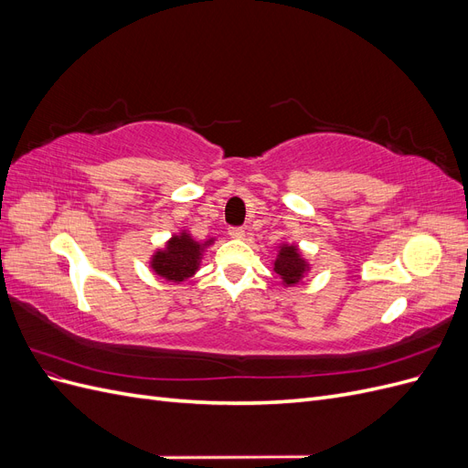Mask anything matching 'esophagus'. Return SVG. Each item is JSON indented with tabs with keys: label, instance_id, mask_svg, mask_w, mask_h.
Wrapping results in <instances>:
<instances>
[{
	"label": "esophagus",
	"instance_id": "34e87169",
	"mask_svg": "<svg viewBox=\"0 0 468 468\" xmlns=\"http://www.w3.org/2000/svg\"><path fill=\"white\" fill-rule=\"evenodd\" d=\"M229 234H230V238H236V239H242V238L246 236V230H244V229H239V226H232V229L229 230Z\"/></svg>",
	"mask_w": 468,
	"mask_h": 468
}]
</instances>
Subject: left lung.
<instances>
[{"instance_id": "8db88e82", "label": "left lung", "mask_w": 468, "mask_h": 468, "mask_svg": "<svg viewBox=\"0 0 468 468\" xmlns=\"http://www.w3.org/2000/svg\"><path fill=\"white\" fill-rule=\"evenodd\" d=\"M275 271L285 285H294V282H299V279L306 271V261L301 258L296 246L281 248L279 258L275 260Z\"/></svg>"}]
</instances>
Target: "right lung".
<instances>
[{"label":"right lung","instance_id":"1","mask_svg":"<svg viewBox=\"0 0 468 468\" xmlns=\"http://www.w3.org/2000/svg\"><path fill=\"white\" fill-rule=\"evenodd\" d=\"M207 244H210V239L205 244H199L187 232L174 236L167 242L165 250L155 251V256L152 258V269L165 281H186L199 267L201 251Z\"/></svg>","mask_w":468,"mask_h":468}]
</instances>
